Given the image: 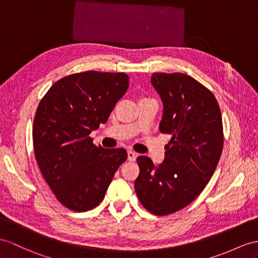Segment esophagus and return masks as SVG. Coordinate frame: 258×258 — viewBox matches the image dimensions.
<instances>
[{
  "label": "esophagus",
  "mask_w": 258,
  "mask_h": 258,
  "mask_svg": "<svg viewBox=\"0 0 258 258\" xmlns=\"http://www.w3.org/2000/svg\"><path fill=\"white\" fill-rule=\"evenodd\" d=\"M137 159V154L134 152V151H128V160L130 162H134Z\"/></svg>",
  "instance_id": "esophagus-1"
}]
</instances>
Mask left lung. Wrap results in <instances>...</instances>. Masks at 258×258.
I'll use <instances>...</instances> for the list:
<instances>
[{"mask_svg": "<svg viewBox=\"0 0 258 258\" xmlns=\"http://www.w3.org/2000/svg\"><path fill=\"white\" fill-rule=\"evenodd\" d=\"M151 83L163 102L160 131L172 138L162 164L138 156L135 189L149 212L167 216L196 199L212 177L223 148L222 118L215 95L189 75L153 73Z\"/></svg>", "mask_w": 258, "mask_h": 258, "instance_id": "8db88e82", "label": "left lung"}]
</instances>
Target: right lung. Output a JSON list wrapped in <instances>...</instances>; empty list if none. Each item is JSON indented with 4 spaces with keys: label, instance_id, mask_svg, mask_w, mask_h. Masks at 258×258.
Instances as JSON below:
<instances>
[{
    "label": "right lung",
    "instance_id": "obj_1",
    "mask_svg": "<svg viewBox=\"0 0 258 258\" xmlns=\"http://www.w3.org/2000/svg\"><path fill=\"white\" fill-rule=\"evenodd\" d=\"M128 86L124 73L81 72L56 81L40 100L34 152L43 178L68 209L95 208L127 160L124 149L96 147L90 135L107 121Z\"/></svg>",
    "mask_w": 258,
    "mask_h": 258
}]
</instances>
